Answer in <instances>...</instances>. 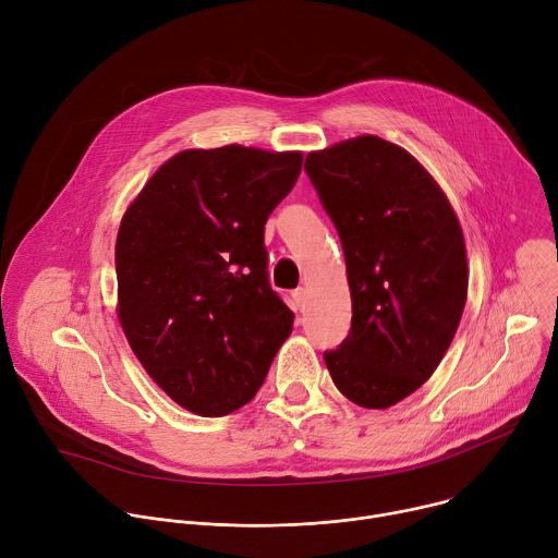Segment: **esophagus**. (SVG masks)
Listing matches in <instances>:
<instances>
[{"label":"esophagus","mask_w":558,"mask_h":558,"mask_svg":"<svg viewBox=\"0 0 558 558\" xmlns=\"http://www.w3.org/2000/svg\"><path fill=\"white\" fill-rule=\"evenodd\" d=\"M291 298H293V302H295V306H298V308H304V302H306V289H304V287H298V289L291 293Z\"/></svg>","instance_id":"34e87169"}]
</instances>
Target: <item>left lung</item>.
<instances>
[{
    "label": "left lung",
    "instance_id": "8db88e82",
    "mask_svg": "<svg viewBox=\"0 0 558 558\" xmlns=\"http://www.w3.org/2000/svg\"><path fill=\"white\" fill-rule=\"evenodd\" d=\"M304 170L340 233L353 302L327 368L353 404L388 409L435 373L459 327V218L413 154L373 134L308 151Z\"/></svg>",
    "mask_w": 558,
    "mask_h": 558
}]
</instances>
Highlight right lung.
Listing matches in <instances>:
<instances>
[{
    "label": "right lung",
    "mask_w": 558,
    "mask_h": 558,
    "mask_svg": "<svg viewBox=\"0 0 558 558\" xmlns=\"http://www.w3.org/2000/svg\"><path fill=\"white\" fill-rule=\"evenodd\" d=\"M300 170L302 151L183 149L121 218V329L190 413L220 417L252 402L291 336L293 313L267 278L265 222Z\"/></svg>",
    "instance_id": "add662e5"
}]
</instances>
